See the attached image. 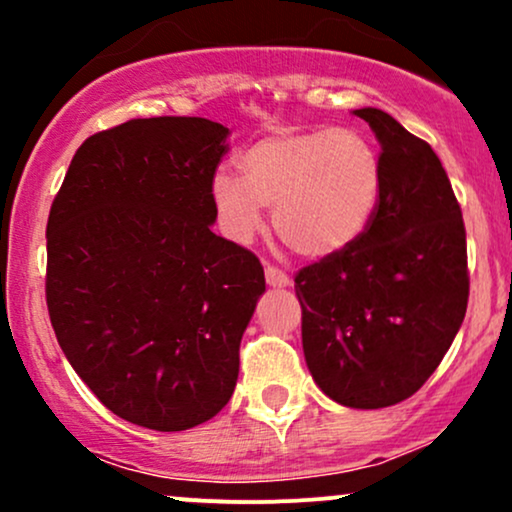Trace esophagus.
<instances>
[{
  "mask_svg": "<svg viewBox=\"0 0 512 512\" xmlns=\"http://www.w3.org/2000/svg\"><path fill=\"white\" fill-rule=\"evenodd\" d=\"M264 279H267L269 286H274V289H284V286H291V279L289 274L284 272V269L274 267V264H264Z\"/></svg>",
  "mask_w": 512,
  "mask_h": 512,
  "instance_id": "1",
  "label": "esophagus"
}]
</instances>
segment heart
<instances>
[{
  "label": "heart",
  "instance_id": "b5f03b06",
  "mask_svg": "<svg viewBox=\"0 0 512 512\" xmlns=\"http://www.w3.org/2000/svg\"><path fill=\"white\" fill-rule=\"evenodd\" d=\"M240 175L221 166L209 182L221 233L250 243L272 209L276 233L305 257L349 248L373 221L383 163L373 139L354 127L276 129L240 154Z\"/></svg>",
  "mask_w": 512,
  "mask_h": 512
}]
</instances>
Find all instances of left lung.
Returning <instances> with one entry per match:
<instances>
[{"mask_svg":"<svg viewBox=\"0 0 512 512\" xmlns=\"http://www.w3.org/2000/svg\"><path fill=\"white\" fill-rule=\"evenodd\" d=\"M380 142L383 195L349 248L303 267L310 375L351 409L392 407L443 361L469 298L462 211L436 151L378 108L354 110Z\"/></svg>","mask_w":512,"mask_h":512,"instance_id":"1","label":"left lung"}]
</instances>
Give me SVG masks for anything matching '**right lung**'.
I'll return each mask as SVG.
<instances>
[{"label": "right lung", "instance_id": "add662e5", "mask_svg": "<svg viewBox=\"0 0 512 512\" xmlns=\"http://www.w3.org/2000/svg\"><path fill=\"white\" fill-rule=\"evenodd\" d=\"M226 137L204 117L129 120L79 146L52 202V330L79 378L129 424L187 431L236 390L264 269L211 231L209 182Z\"/></svg>", "mask_w": 512, "mask_h": 512}]
</instances>
